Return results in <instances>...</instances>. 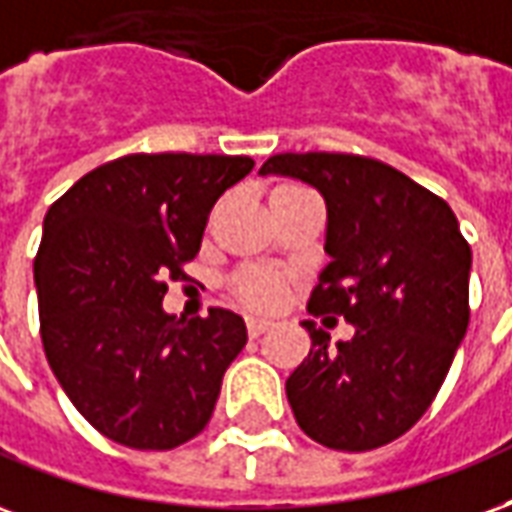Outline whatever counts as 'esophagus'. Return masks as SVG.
I'll return each instance as SVG.
<instances>
[{
    "instance_id": "1",
    "label": "esophagus",
    "mask_w": 512,
    "mask_h": 512,
    "mask_svg": "<svg viewBox=\"0 0 512 512\" xmlns=\"http://www.w3.org/2000/svg\"><path fill=\"white\" fill-rule=\"evenodd\" d=\"M270 319H261V316H248V335L251 338H259L264 330H270Z\"/></svg>"
}]
</instances>
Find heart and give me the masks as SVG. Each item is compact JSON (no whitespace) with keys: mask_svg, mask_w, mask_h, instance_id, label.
Listing matches in <instances>:
<instances>
[{"mask_svg":"<svg viewBox=\"0 0 512 512\" xmlns=\"http://www.w3.org/2000/svg\"><path fill=\"white\" fill-rule=\"evenodd\" d=\"M237 294L248 305H256V308H270L275 302L281 300L283 283L275 272L267 270H253L245 272L240 281H237Z\"/></svg>","mask_w":512,"mask_h":512,"instance_id":"b5f03b06","label":"heart"}]
</instances>
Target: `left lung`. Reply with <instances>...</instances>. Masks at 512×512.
Listing matches in <instances>:
<instances>
[{"label":"left lung","instance_id":"1","mask_svg":"<svg viewBox=\"0 0 512 512\" xmlns=\"http://www.w3.org/2000/svg\"><path fill=\"white\" fill-rule=\"evenodd\" d=\"M261 177L300 179L327 207L308 308L354 327L352 341L302 322L311 352L286 379L294 420L313 442L363 453L406 434L445 382L469 327L472 251L431 190L360 155L286 152Z\"/></svg>","mask_w":512,"mask_h":512}]
</instances>
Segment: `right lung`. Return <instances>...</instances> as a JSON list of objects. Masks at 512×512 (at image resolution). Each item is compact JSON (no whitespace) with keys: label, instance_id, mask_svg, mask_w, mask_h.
<instances>
[{"label":"right lung","instance_id":"1","mask_svg":"<svg viewBox=\"0 0 512 512\" xmlns=\"http://www.w3.org/2000/svg\"><path fill=\"white\" fill-rule=\"evenodd\" d=\"M251 169L240 155H125L78 179L43 220L35 286L48 365L119 445L171 450L210 423L248 330L226 308L166 313V278H182L212 204Z\"/></svg>","mask_w":512,"mask_h":512}]
</instances>
